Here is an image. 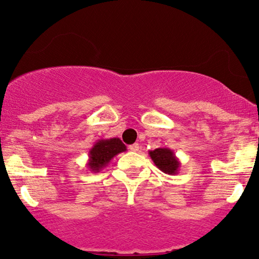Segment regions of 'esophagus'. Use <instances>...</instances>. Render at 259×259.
I'll use <instances>...</instances> for the list:
<instances>
[{
	"label": "esophagus",
	"mask_w": 259,
	"mask_h": 259,
	"mask_svg": "<svg viewBox=\"0 0 259 259\" xmlns=\"http://www.w3.org/2000/svg\"><path fill=\"white\" fill-rule=\"evenodd\" d=\"M129 149L132 150V152H139V149H140L139 143H134V145H130Z\"/></svg>",
	"instance_id": "obj_1"
}]
</instances>
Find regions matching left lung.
Listing matches in <instances>:
<instances>
[{"mask_svg":"<svg viewBox=\"0 0 259 259\" xmlns=\"http://www.w3.org/2000/svg\"><path fill=\"white\" fill-rule=\"evenodd\" d=\"M149 156L160 171L166 175H177L181 168V161L177 158L175 152L166 147H160L154 150H149Z\"/></svg>","mask_w":259,"mask_h":259,"instance_id":"left-lung-1","label":"left lung"}]
</instances>
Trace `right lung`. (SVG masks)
Listing matches in <instances>:
<instances>
[{
	"label": "right lung",
	"instance_id": "add662e5",
	"mask_svg": "<svg viewBox=\"0 0 259 259\" xmlns=\"http://www.w3.org/2000/svg\"><path fill=\"white\" fill-rule=\"evenodd\" d=\"M125 145L118 137L98 140L88 152L87 167L91 172H99L104 167H106L111 159L118 155L119 153L125 152Z\"/></svg>",
	"mask_w": 259,
	"mask_h": 259
}]
</instances>
